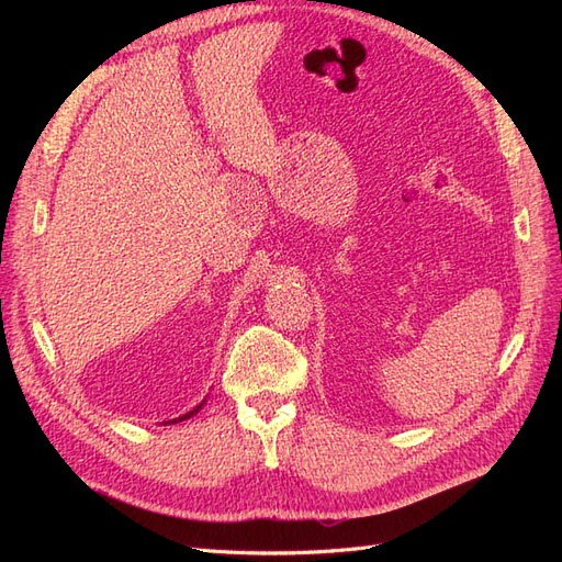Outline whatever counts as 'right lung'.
Instances as JSON below:
<instances>
[{"label":"right lung","mask_w":562,"mask_h":562,"mask_svg":"<svg viewBox=\"0 0 562 562\" xmlns=\"http://www.w3.org/2000/svg\"><path fill=\"white\" fill-rule=\"evenodd\" d=\"M203 403H206V398H203L196 407H194V411H190V413H184V415H180L178 419H171V422H164V424H178V422H184V419H190V417H194L199 411H201V407H203Z\"/></svg>","instance_id":"right-lung-1"}]
</instances>
